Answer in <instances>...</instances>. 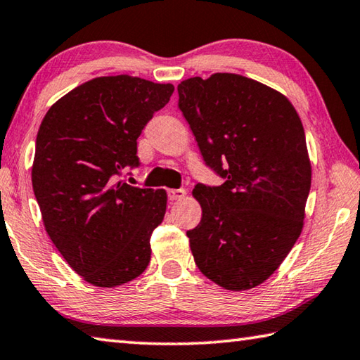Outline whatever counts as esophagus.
<instances>
[{
    "label": "esophagus",
    "instance_id": "34e87169",
    "mask_svg": "<svg viewBox=\"0 0 360 360\" xmlns=\"http://www.w3.org/2000/svg\"><path fill=\"white\" fill-rule=\"evenodd\" d=\"M186 195H187V192L184 191V188H172V191H168V198L172 201L186 198Z\"/></svg>",
    "mask_w": 360,
    "mask_h": 360
}]
</instances>
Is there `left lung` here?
<instances>
[{
    "label": "left lung",
    "instance_id": "8db88e82",
    "mask_svg": "<svg viewBox=\"0 0 360 360\" xmlns=\"http://www.w3.org/2000/svg\"><path fill=\"white\" fill-rule=\"evenodd\" d=\"M179 108L206 165L226 181L198 184L201 221L187 231L202 276L230 291L266 282L302 233L311 163L286 97L238 74L178 84Z\"/></svg>",
    "mask_w": 360,
    "mask_h": 360
}]
</instances>
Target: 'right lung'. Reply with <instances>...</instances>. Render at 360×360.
<instances>
[{
	"instance_id": "1",
	"label": "right lung",
	"mask_w": 360,
	"mask_h": 360,
	"mask_svg": "<svg viewBox=\"0 0 360 360\" xmlns=\"http://www.w3.org/2000/svg\"><path fill=\"white\" fill-rule=\"evenodd\" d=\"M172 83L97 77L49 108L39 127L32 191L45 231L88 283L113 288L141 276L151 233L167 211L163 188L115 182L139 165L136 139L172 97Z\"/></svg>"
}]
</instances>
